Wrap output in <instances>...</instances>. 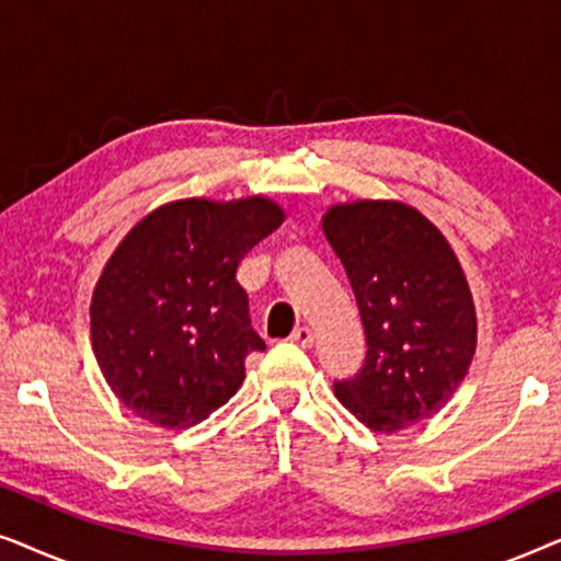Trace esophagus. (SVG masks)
I'll return each instance as SVG.
<instances>
[{
  "label": "esophagus",
  "mask_w": 561,
  "mask_h": 561,
  "mask_svg": "<svg viewBox=\"0 0 561 561\" xmlns=\"http://www.w3.org/2000/svg\"><path fill=\"white\" fill-rule=\"evenodd\" d=\"M288 340L294 342V344H298V347L309 350L311 344H313V332H311L309 327H298V329H294V334H290Z\"/></svg>",
  "instance_id": "34e87169"
}]
</instances>
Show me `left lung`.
Masks as SVG:
<instances>
[{"mask_svg":"<svg viewBox=\"0 0 561 561\" xmlns=\"http://www.w3.org/2000/svg\"><path fill=\"white\" fill-rule=\"evenodd\" d=\"M321 227L347 271L367 340L363 370L334 382L336 398L382 434L434 416L465 380L478 344L455 250L401 202L334 204Z\"/></svg>","mask_w":561,"mask_h":561,"instance_id":"obj_1","label":"left lung"}]
</instances>
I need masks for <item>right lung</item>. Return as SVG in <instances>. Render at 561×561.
Here are the masks:
<instances>
[{
  "label": "right lung",
  "mask_w": 561,
  "mask_h": 561,
  "mask_svg": "<svg viewBox=\"0 0 561 561\" xmlns=\"http://www.w3.org/2000/svg\"><path fill=\"white\" fill-rule=\"evenodd\" d=\"M283 219L265 196L181 198L129 229L91 296V347L129 411L188 428L237 393L265 350L237 265Z\"/></svg>",
  "instance_id": "right-lung-1"
}]
</instances>
